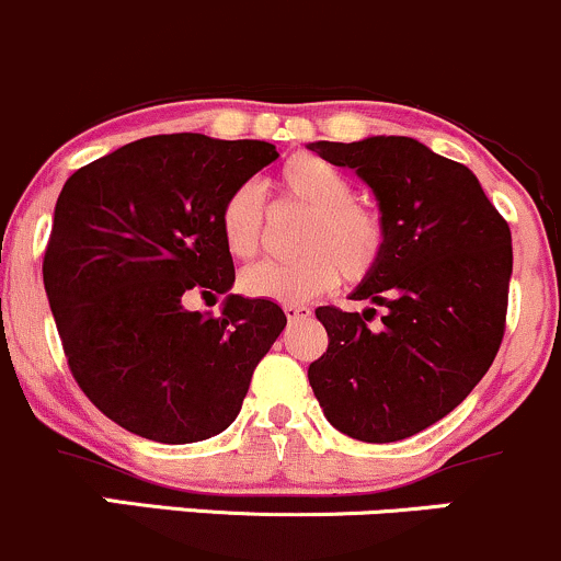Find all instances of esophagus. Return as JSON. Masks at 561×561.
<instances>
[{
	"label": "esophagus",
	"instance_id": "esophagus-1",
	"mask_svg": "<svg viewBox=\"0 0 561 561\" xmlns=\"http://www.w3.org/2000/svg\"><path fill=\"white\" fill-rule=\"evenodd\" d=\"M285 313H287V319H290V322H298V319H309L311 309H306V306H298V304H287Z\"/></svg>",
	"mask_w": 561,
	"mask_h": 561
}]
</instances>
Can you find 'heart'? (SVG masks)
I'll use <instances>...</instances> for the list:
<instances>
[{
    "label": "heart",
    "instance_id": "b5f03b06",
    "mask_svg": "<svg viewBox=\"0 0 561 561\" xmlns=\"http://www.w3.org/2000/svg\"><path fill=\"white\" fill-rule=\"evenodd\" d=\"M276 188L309 207L298 237L300 255L248 266L239 287L250 298L304 304L328 293L337 279L362 282L378 268L386 248L383 220L370 207L351 199V183L341 170L311 153H295L276 170ZM220 237L237 257H252L263 239V199L252 183H242L218 213Z\"/></svg>",
    "mask_w": 561,
    "mask_h": 561
}]
</instances>
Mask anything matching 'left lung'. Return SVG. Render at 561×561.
<instances>
[{"mask_svg":"<svg viewBox=\"0 0 561 561\" xmlns=\"http://www.w3.org/2000/svg\"><path fill=\"white\" fill-rule=\"evenodd\" d=\"M373 188L386 229L378 268L351 300L319 306L328 351L309 365L324 417L351 439L399 442L434 426L490 370L506 330L514 252L501 213L466 164L402 135L309 146Z\"/></svg>","mask_w":561,"mask_h":561,"instance_id":"1","label":"left lung"}]
</instances>
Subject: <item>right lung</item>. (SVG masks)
Listing matches in <instances>:
<instances>
[{"instance_id": "1", "label": "right lung", "mask_w": 561, "mask_h": 561, "mask_svg": "<svg viewBox=\"0 0 561 561\" xmlns=\"http://www.w3.org/2000/svg\"><path fill=\"white\" fill-rule=\"evenodd\" d=\"M279 157L266 140L151 135L79 168L53 215L42 276L79 389L122 428L188 445L229 428L287 317L229 295L218 213ZM226 294L220 318L182 298Z\"/></svg>"}]
</instances>
